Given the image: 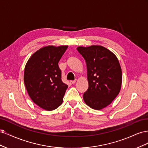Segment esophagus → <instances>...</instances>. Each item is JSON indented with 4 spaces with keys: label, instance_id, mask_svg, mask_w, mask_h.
I'll return each mask as SVG.
<instances>
[{
    "label": "esophagus",
    "instance_id": "1",
    "mask_svg": "<svg viewBox=\"0 0 148 148\" xmlns=\"http://www.w3.org/2000/svg\"><path fill=\"white\" fill-rule=\"evenodd\" d=\"M70 83H71V84H75V83H76V80H74V81H71Z\"/></svg>",
    "mask_w": 148,
    "mask_h": 148
}]
</instances>
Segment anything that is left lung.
Segmentation results:
<instances>
[{
	"label": "left lung",
	"mask_w": 148,
	"mask_h": 148,
	"mask_svg": "<svg viewBox=\"0 0 148 148\" xmlns=\"http://www.w3.org/2000/svg\"><path fill=\"white\" fill-rule=\"evenodd\" d=\"M77 49L87 66L89 87L83 99L91 108L101 110L111 104L120 92L122 74L119 60L113 52L101 46Z\"/></svg>",
	"instance_id": "8db88e82"
}]
</instances>
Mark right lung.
Returning a JSON list of instances; mask_svg holds the SVG:
<instances>
[{
	"label": "right lung",
	"mask_w": 148,
	"mask_h": 148,
	"mask_svg": "<svg viewBox=\"0 0 148 148\" xmlns=\"http://www.w3.org/2000/svg\"><path fill=\"white\" fill-rule=\"evenodd\" d=\"M68 46H47L39 49L28 60L24 82L32 101L41 108L52 110L59 107L68 88L61 79L59 63Z\"/></svg>",
	"instance_id": "right-lung-1"
}]
</instances>
